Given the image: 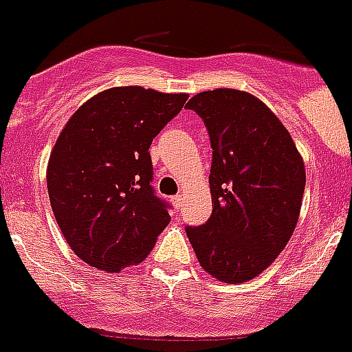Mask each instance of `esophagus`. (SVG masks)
<instances>
[{
  "label": "esophagus",
  "instance_id": "esophagus-1",
  "mask_svg": "<svg viewBox=\"0 0 352 352\" xmlns=\"http://www.w3.org/2000/svg\"><path fill=\"white\" fill-rule=\"evenodd\" d=\"M171 201L176 208H179L181 204H183V197H181V195H175V197L171 198Z\"/></svg>",
  "mask_w": 352,
  "mask_h": 352
}]
</instances>
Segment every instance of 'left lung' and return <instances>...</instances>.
<instances>
[{"mask_svg":"<svg viewBox=\"0 0 352 352\" xmlns=\"http://www.w3.org/2000/svg\"><path fill=\"white\" fill-rule=\"evenodd\" d=\"M204 120L212 147V214L186 226L200 265L222 283H246L293 236L305 166L289 131L256 97L234 89L200 92L186 104Z\"/></svg>","mask_w":352,"mask_h":352,"instance_id":"obj_1","label":"left lung"}]
</instances>
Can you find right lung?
<instances>
[{"label":"right lung","instance_id":"obj_1","mask_svg":"<svg viewBox=\"0 0 352 352\" xmlns=\"http://www.w3.org/2000/svg\"><path fill=\"white\" fill-rule=\"evenodd\" d=\"M186 94L114 87L69 118L47 164L59 229L76 256L106 272L137 265L169 224L171 205L152 179V140L183 109Z\"/></svg>","mask_w":352,"mask_h":352}]
</instances>
